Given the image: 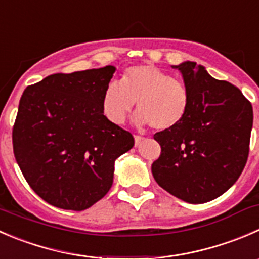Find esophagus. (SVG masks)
Segmentation results:
<instances>
[{"label":"esophagus","mask_w":259,"mask_h":259,"mask_svg":"<svg viewBox=\"0 0 259 259\" xmlns=\"http://www.w3.org/2000/svg\"><path fill=\"white\" fill-rule=\"evenodd\" d=\"M134 139H135V145H137V147H138V145L142 144L143 142H144V138L140 137V135H135Z\"/></svg>","instance_id":"obj_1"}]
</instances>
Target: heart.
Returning a JSON list of instances; mask_svg holds the SVG:
<instances>
[{
	"label": "heart",
	"instance_id": "b5f03b06",
	"mask_svg": "<svg viewBox=\"0 0 259 259\" xmlns=\"http://www.w3.org/2000/svg\"><path fill=\"white\" fill-rule=\"evenodd\" d=\"M137 102L138 125L157 130L173 129L183 121L190 109L186 84L153 64L133 66L120 82H110L102 95V111L114 124H122Z\"/></svg>",
	"mask_w": 259,
	"mask_h": 259
}]
</instances>
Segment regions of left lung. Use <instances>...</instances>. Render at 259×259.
<instances>
[{
  "mask_svg": "<svg viewBox=\"0 0 259 259\" xmlns=\"http://www.w3.org/2000/svg\"><path fill=\"white\" fill-rule=\"evenodd\" d=\"M190 92V109L180 125L154 134L160 155L152 164L158 185L190 204L222 196L240 173L249 153L252 104L240 90L210 76L195 62L173 66Z\"/></svg>",
  "mask_w": 259,
  "mask_h": 259,
  "instance_id": "left-lung-1",
  "label": "left lung"
}]
</instances>
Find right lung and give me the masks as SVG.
Returning a JSON list of instances; mask_svg holds the SVG:
<instances>
[{"instance_id":"add662e5","label":"right lung","mask_w":259,"mask_h":259,"mask_svg":"<svg viewBox=\"0 0 259 259\" xmlns=\"http://www.w3.org/2000/svg\"><path fill=\"white\" fill-rule=\"evenodd\" d=\"M115 69L52 74L20 99L15 158L30 187L53 206L82 211L96 204L111 188L115 160L134 145L102 111Z\"/></svg>"}]
</instances>
